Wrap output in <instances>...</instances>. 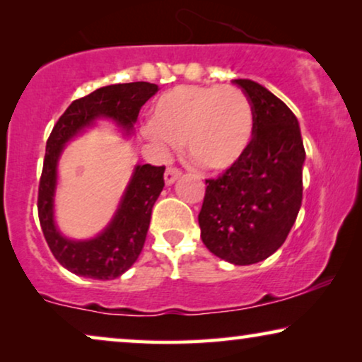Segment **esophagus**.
I'll return each instance as SVG.
<instances>
[{
  "label": "esophagus",
  "mask_w": 362,
  "mask_h": 362,
  "mask_svg": "<svg viewBox=\"0 0 362 362\" xmlns=\"http://www.w3.org/2000/svg\"><path fill=\"white\" fill-rule=\"evenodd\" d=\"M180 176H181V171L177 170V168H168L166 173H165V182H166L168 186H170V185H173V182H175Z\"/></svg>",
  "instance_id": "esophagus-1"
}]
</instances>
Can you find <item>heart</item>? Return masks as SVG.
I'll list each match as a JSON object with an SVG mask.
<instances>
[{"instance_id": "obj_1", "label": "heart", "mask_w": 362, "mask_h": 362, "mask_svg": "<svg viewBox=\"0 0 362 362\" xmlns=\"http://www.w3.org/2000/svg\"><path fill=\"white\" fill-rule=\"evenodd\" d=\"M254 107L232 86H180L158 98L146 135L165 145L186 143L207 171H224L244 156L254 136Z\"/></svg>"}]
</instances>
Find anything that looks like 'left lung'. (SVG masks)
Segmentation results:
<instances>
[{
  "instance_id": "left-lung-1",
  "label": "left lung",
  "mask_w": 362,
  "mask_h": 362,
  "mask_svg": "<svg viewBox=\"0 0 362 362\" xmlns=\"http://www.w3.org/2000/svg\"><path fill=\"white\" fill-rule=\"evenodd\" d=\"M254 107V138L217 180H206L201 239L234 265L275 254L293 227L303 197L305 146L293 112L269 88L235 78Z\"/></svg>"
}]
</instances>
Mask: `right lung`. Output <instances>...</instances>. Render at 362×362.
Segmentation results:
<instances>
[{"label": "right lung", "instance_id": "right-lung-1", "mask_svg": "<svg viewBox=\"0 0 362 362\" xmlns=\"http://www.w3.org/2000/svg\"><path fill=\"white\" fill-rule=\"evenodd\" d=\"M156 92L158 86L150 82L115 83L97 88L74 100L49 135L39 181V222L49 249L59 264L78 276L113 280L135 264L145 245L151 209L165 186V166L136 165L105 229L92 239H69L54 219L57 166L64 148L95 125L97 120H110L123 136H132L140 108Z\"/></svg>", "mask_w": 362, "mask_h": 362}]
</instances>
